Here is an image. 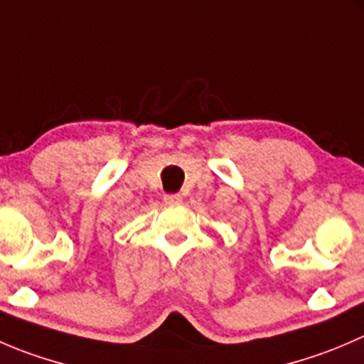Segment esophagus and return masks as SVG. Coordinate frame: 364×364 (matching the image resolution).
<instances>
[{"instance_id":"esophagus-1","label":"esophagus","mask_w":364,"mask_h":364,"mask_svg":"<svg viewBox=\"0 0 364 364\" xmlns=\"http://www.w3.org/2000/svg\"><path fill=\"white\" fill-rule=\"evenodd\" d=\"M165 204H171V206H174V204H181L183 197L179 196V193H167V196L164 197Z\"/></svg>"}]
</instances>
